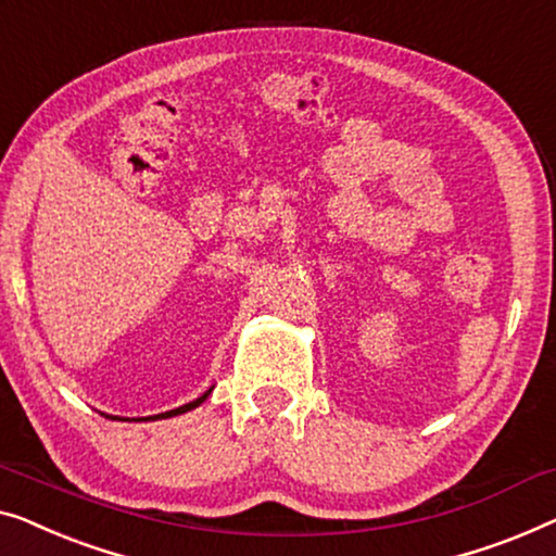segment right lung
Wrapping results in <instances>:
<instances>
[{
  "label": "right lung",
  "instance_id": "right-lung-1",
  "mask_svg": "<svg viewBox=\"0 0 556 556\" xmlns=\"http://www.w3.org/2000/svg\"><path fill=\"white\" fill-rule=\"evenodd\" d=\"M208 393L211 390H206V393H203L201 397H197V401L193 403H186V405H181V408H176V410H168V413H161V416H153V418H170V416H178V413H186V410H193V408H199V405L206 401L208 397Z\"/></svg>",
  "mask_w": 556,
  "mask_h": 556
}]
</instances>
